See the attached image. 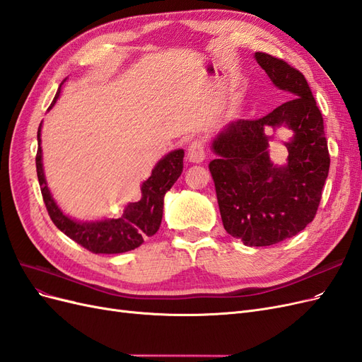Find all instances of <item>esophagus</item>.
Returning <instances> with one entry per match:
<instances>
[{"label":"esophagus","mask_w":362,"mask_h":362,"mask_svg":"<svg viewBox=\"0 0 362 362\" xmlns=\"http://www.w3.org/2000/svg\"><path fill=\"white\" fill-rule=\"evenodd\" d=\"M187 158L190 163L199 164L205 160V148L201 140H196L189 146V152H187Z\"/></svg>","instance_id":"obj_1"}]
</instances>
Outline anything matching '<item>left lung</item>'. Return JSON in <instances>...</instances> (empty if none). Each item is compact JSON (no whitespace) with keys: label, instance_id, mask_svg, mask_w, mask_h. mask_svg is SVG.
<instances>
[{"label":"left lung","instance_id":"left-lung-1","mask_svg":"<svg viewBox=\"0 0 362 362\" xmlns=\"http://www.w3.org/2000/svg\"><path fill=\"white\" fill-rule=\"evenodd\" d=\"M254 57L273 86L293 98L264 117L238 119L218 129L211 140L217 157L210 172L226 233L246 246H270L313 222L331 158L323 117L305 76L269 54ZM282 126L293 137L284 142L288 163L278 167L268 146Z\"/></svg>","mask_w":362,"mask_h":362}]
</instances>
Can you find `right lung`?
<instances>
[{
	"label": "right lung",
	"instance_id": "right-lung-1",
	"mask_svg": "<svg viewBox=\"0 0 362 362\" xmlns=\"http://www.w3.org/2000/svg\"><path fill=\"white\" fill-rule=\"evenodd\" d=\"M64 81L66 80H63V83ZM62 84L48 110H51L54 104L57 103L62 92ZM40 131L42 124L37 129V180L51 221L62 233L87 250L93 252V254H122V252L139 247L146 237L154 235L158 231L163 218L164 196L177 182L184 168V149L170 151L169 154L157 161L151 177L140 185V201L129 202L125 206L124 214L119 218L104 217L98 218V221H76L57 205L48 187L45 172H43Z\"/></svg>",
	"mask_w": 362,
	"mask_h": 362
}]
</instances>
